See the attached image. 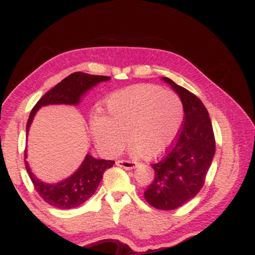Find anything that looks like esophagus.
Masks as SVG:
<instances>
[{"mask_svg": "<svg viewBox=\"0 0 255 255\" xmlns=\"http://www.w3.org/2000/svg\"><path fill=\"white\" fill-rule=\"evenodd\" d=\"M116 165L121 166V168L124 169H127V170H131V169L135 168L136 163L131 162V160H118V162H116Z\"/></svg>", "mask_w": 255, "mask_h": 255, "instance_id": "obj_1", "label": "esophagus"}]
</instances>
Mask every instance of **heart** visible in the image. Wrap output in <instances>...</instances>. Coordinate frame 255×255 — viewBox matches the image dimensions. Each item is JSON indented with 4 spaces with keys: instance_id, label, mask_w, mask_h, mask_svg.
Returning a JSON list of instances; mask_svg holds the SVG:
<instances>
[{
    "instance_id": "obj_1",
    "label": "heart",
    "mask_w": 255,
    "mask_h": 255,
    "mask_svg": "<svg viewBox=\"0 0 255 255\" xmlns=\"http://www.w3.org/2000/svg\"><path fill=\"white\" fill-rule=\"evenodd\" d=\"M107 113L92 116L91 130L98 147L110 156L120 153L127 141L136 156L156 158L174 141L183 121L178 96L154 85L114 93L107 101Z\"/></svg>"
}]
</instances>
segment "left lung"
<instances>
[{"instance_id":"obj_1","label":"left lung","mask_w":255,"mask_h":255,"mask_svg":"<svg viewBox=\"0 0 255 255\" xmlns=\"http://www.w3.org/2000/svg\"><path fill=\"white\" fill-rule=\"evenodd\" d=\"M182 102L183 125L163 159L152 164L154 180L145 199L158 210H175L192 200L204 186L216 152L211 119L203 102L169 78H162Z\"/></svg>"}]
</instances>
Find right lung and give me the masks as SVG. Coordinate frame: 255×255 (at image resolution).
<instances>
[{"label":"right lung","mask_w":255,"mask_h":255,"mask_svg":"<svg viewBox=\"0 0 255 255\" xmlns=\"http://www.w3.org/2000/svg\"><path fill=\"white\" fill-rule=\"evenodd\" d=\"M108 80H110V77L90 75L83 72L73 73L69 77L63 79L56 86L48 91L34 105L28 118L27 125H26V136L28 135L32 121L40 108L46 107V105L80 104L89 91L97 86L99 83ZM26 158H27V151H25V166L38 194L49 205L63 210L73 209L89 200L98 188L103 178L104 171L115 164L113 160L97 159L87 153L80 166L71 176L60 182L48 183L38 178L32 172Z\"/></svg>","instance_id":"1"}]
</instances>
